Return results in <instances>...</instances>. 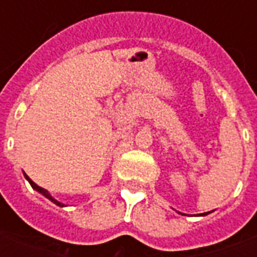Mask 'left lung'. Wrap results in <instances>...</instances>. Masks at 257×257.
Here are the masks:
<instances>
[{"label": "left lung", "mask_w": 257, "mask_h": 257, "mask_svg": "<svg viewBox=\"0 0 257 257\" xmlns=\"http://www.w3.org/2000/svg\"><path fill=\"white\" fill-rule=\"evenodd\" d=\"M208 213H209V212H206V213H201V215H197V216H205V215H208ZM182 215H183V213H182Z\"/></svg>", "instance_id": "8db88e82"}]
</instances>
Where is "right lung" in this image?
Segmentation results:
<instances>
[{
  "label": "right lung",
  "instance_id": "right-lung-1",
  "mask_svg": "<svg viewBox=\"0 0 257 257\" xmlns=\"http://www.w3.org/2000/svg\"><path fill=\"white\" fill-rule=\"evenodd\" d=\"M23 175H25L26 180H27V182H29V183H30L31 187H33V189L36 190V191H38V193H40V194H42V195H44V197H45V198H48V199H49V201H52L53 204H56V205H58V206H62V208H63V206H66V205L62 204V202H59L58 199H55V198H53L52 195H51V194L48 193V190L42 189V187H40V186H38V184L34 183V182H33V180H31V179L29 178V176H27V175H26V173H23Z\"/></svg>",
  "mask_w": 257,
  "mask_h": 257
}]
</instances>
